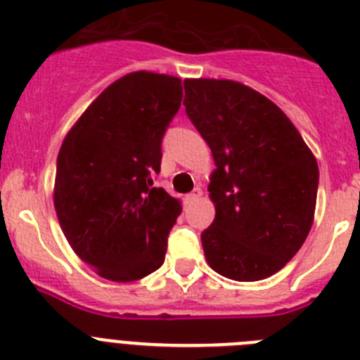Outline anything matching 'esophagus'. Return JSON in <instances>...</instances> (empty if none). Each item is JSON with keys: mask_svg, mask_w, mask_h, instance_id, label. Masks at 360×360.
<instances>
[{"mask_svg": "<svg viewBox=\"0 0 360 360\" xmlns=\"http://www.w3.org/2000/svg\"><path fill=\"white\" fill-rule=\"evenodd\" d=\"M200 196H202V189H200V187H196V189L193 191V193H189V195H186V203L196 202V200H198Z\"/></svg>", "mask_w": 360, "mask_h": 360, "instance_id": "1", "label": "esophagus"}]
</instances>
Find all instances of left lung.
Wrapping results in <instances>:
<instances>
[{"instance_id": "left-lung-1", "label": "left lung", "mask_w": 360, "mask_h": 360, "mask_svg": "<svg viewBox=\"0 0 360 360\" xmlns=\"http://www.w3.org/2000/svg\"><path fill=\"white\" fill-rule=\"evenodd\" d=\"M186 113L212 151L216 216L205 259L234 281H259L290 262L316 212L314 153L270 98L229 79H186Z\"/></svg>"}]
</instances>
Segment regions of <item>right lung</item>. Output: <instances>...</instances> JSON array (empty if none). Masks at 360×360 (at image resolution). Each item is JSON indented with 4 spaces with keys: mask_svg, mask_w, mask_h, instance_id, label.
<instances>
[{
    "mask_svg": "<svg viewBox=\"0 0 360 360\" xmlns=\"http://www.w3.org/2000/svg\"><path fill=\"white\" fill-rule=\"evenodd\" d=\"M182 103V79L131 72L95 98L57 155L53 207L73 252L101 278L160 269L180 200L153 187L162 136Z\"/></svg>",
    "mask_w": 360,
    "mask_h": 360,
    "instance_id": "add662e5",
    "label": "right lung"
}]
</instances>
